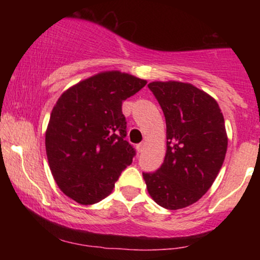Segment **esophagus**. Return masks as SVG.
I'll use <instances>...</instances> for the list:
<instances>
[{
    "mask_svg": "<svg viewBox=\"0 0 260 260\" xmlns=\"http://www.w3.org/2000/svg\"><path fill=\"white\" fill-rule=\"evenodd\" d=\"M144 148H145V143L144 142L139 143V144H137V147H136L137 151H138V153H142V151L144 150Z\"/></svg>",
    "mask_w": 260,
    "mask_h": 260,
    "instance_id": "1",
    "label": "esophagus"
}]
</instances>
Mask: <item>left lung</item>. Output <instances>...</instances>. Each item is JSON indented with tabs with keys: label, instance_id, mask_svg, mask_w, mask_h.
I'll use <instances>...</instances> for the list:
<instances>
[{
	"label": "left lung",
	"instance_id": "obj_1",
	"mask_svg": "<svg viewBox=\"0 0 260 260\" xmlns=\"http://www.w3.org/2000/svg\"><path fill=\"white\" fill-rule=\"evenodd\" d=\"M166 120V155L155 172H143L160 207L177 210L198 202L215 181L228 150L225 121L210 95L189 83L148 84Z\"/></svg>",
	"mask_w": 260,
	"mask_h": 260
}]
</instances>
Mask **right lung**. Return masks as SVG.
<instances>
[{
  "label": "right lung",
  "instance_id": "obj_1",
  "mask_svg": "<svg viewBox=\"0 0 260 260\" xmlns=\"http://www.w3.org/2000/svg\"><path fill=\"white\" fill-rule=\"evenodd\" d=\"M147 84L120 71L71 86L53 106L45 136L50 170L59 189L83 205L100 202L132 164L122 103Z\"/></svg>",
  "mask_w": 260,
  "mask_h": 260
}]
</instances>
